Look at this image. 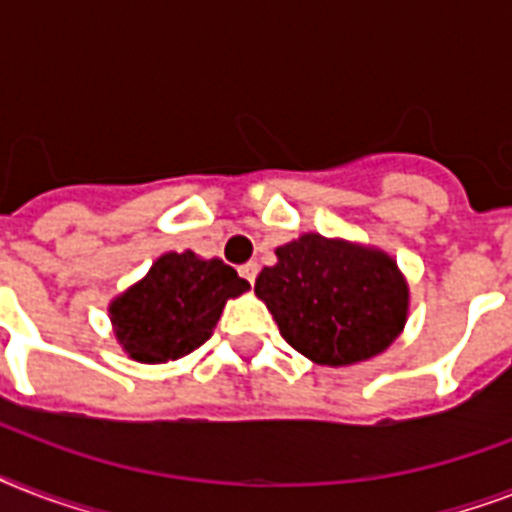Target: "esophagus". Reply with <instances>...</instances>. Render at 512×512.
Wrapping results in <instances>:
<instances>
[{
  "label": "esophagus",
  "mask_w": 512,
  "mask_h": 512,
  "mask_svg": "<svg viewBox=\"0 0 512 512\" xmlns=\"http://www.w3.org/2000/svg\"><path fill=\"white\" fill-rule=\"evenodd\" d=\"M239 273H241V276H244V279L249 281V284H255L257 273H260V265H257V263H247V265H241V268H239Z\"/></svg>",
  "instance_id": "obj_1"
}]
</instances>
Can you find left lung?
I'll list each match as a JSON object with an SVG mask.
<instances>
[{
	"instance_id": "left-lung-1",
	"label": "left lung",
	"mask_w": 512,
	"mask_h": 512,
	"mask_svg": "<svg viewBox=\"0 0 512 512\" xmlns=\"http://www.w3.org/2000/svg\"><path fill=\"white\" fill-rule=\"evenodd\" d=\"M276 257L257 276L255 295L284 340L316 364L366 361L404 329L409 289L385 252L305 233Z\"/></svg>"
}]
</instances>
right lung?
I'll return each mask as SVG.
<instances>
[{"mask_svg":"<svg viewBox=\"0 0 512 512\" xmlns=\"http://www.w3.org/2000/svg\"><path fill=\"white\" fill-rule=\"evenodd\" d=\"M249 284L223 260L170 252L151 265L140 284L111 305L116 340L135 361L162 364L188 356L209 340L228 297Z\"/></svg>","mask_w":512,"mask_h":512,"instance_id":"1","label":"right lung"}]
</instances>
